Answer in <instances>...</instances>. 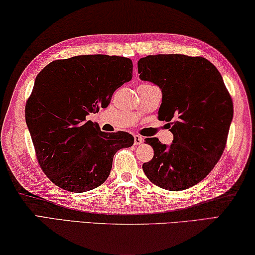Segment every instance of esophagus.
Here are the masks:
<instances>
[{"instance_id":"obj_1","label":"esophagus","mask_w":255,"mask_h":255,"mask_svg":"<svg viewBox=\"0 0 255 255\" xmlns=\"http://www.w3.org/2000/svg\"><path fill=\"white\" fill-rule=\"evenodd\" d=\"M143 143V137L140 135H134V145H140Z\"/></svg>"}]
</instances>
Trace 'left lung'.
<instances>
[{"mask_svg": "<svg viewBox=\"0 0 255 255\" xmlns=\"http://www.w3.org/2000/svg\"><path fill=\"white\" fill-rule=\"evenodd\" d=\"M140 79L161 89L159 120L166 121L172 143L157 137L143 171L151 182L171 191L185 190L213 170L225 149L233 120V102L217 68L203 57L146 56L137 61Z\"/></svg>", "mask_w": 255, "mask_h": 255, "instance_id": "left-lung-1", "label": "left lung"}]
</instances>
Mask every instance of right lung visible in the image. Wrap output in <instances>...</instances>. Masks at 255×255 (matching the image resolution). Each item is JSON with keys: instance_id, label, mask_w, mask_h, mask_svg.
Returning a JSON list of instances; mask_svg holds the SVG:
<instances>
[{"instance_id": "obj_1", "label": "right lung", "mask_w": 255, "mask_h": 255, "mask_svg": "<svg viewBox=\"0 0 255 255\" xmlns=\"http://www.w3.org/2000/svg\"><path fill=\"white\" fill-rule=\"evenodd\" d=\"M132 70L128 58L83 55L52 61L38 74L25 122L40 167L58 187L71 193L96 188L110 176L114 154L134 143L127 132H102L86 120L109 106Z\"/></svg>"}]
</instances>
